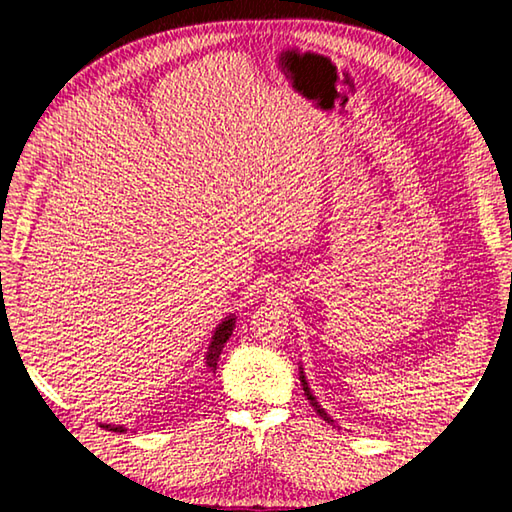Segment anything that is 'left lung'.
Masks as SVG:
<instances>
[{
    "label": "left lung",
    "instance_id": "1",
    "mask_svg": "<svg viewBox=\"0 0 512 512\" xmlns=\"http://www.w3.org/2000/svg\"><path fill=\"white\" fill-rule=\"evenodd\" d=\"M300 384H302V391H305V395H307V400H309V404L314 406V411L320 415V418L323 420H327L329 424H336V420L332 418V415H329L323 406L318 404V400H316V395L311 393V388H309V384H307V377H305V368H300Z\"/></svg>",
    "mask_w": 512,
    "mask_h": 512
}]
</instances>
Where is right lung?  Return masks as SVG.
Wrapping results in <instances>:
<instances>
[{
    "instance_id": "right-lung-1",
    "label": "right lung",
    "mask_w": 512,
    "mask_h": 512,
    "mask_svg": "<svg viewBox=\"0 0 512 512\" xmlns=\"http://www.w3.org/2000/svg\"><path fill=\"white\" fill-rule=\"evenodd\" d=\"M235 323H237V316L235 314H230V316H225L219 325H216V329H214V334H212V341H210V345H207V352H205V370L210 372V375H214L216 372V361H219V354H221V350H223V345H225V341L230 339L232 336V329H235ZM103 429H108V431H115V433H124V431H128L124 424H101Z\"/></svg>"
}]
</instances>
